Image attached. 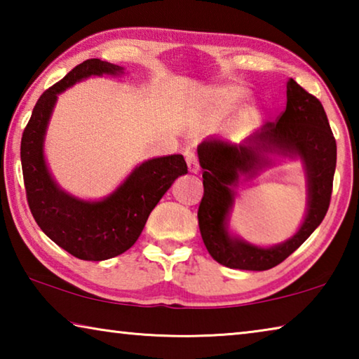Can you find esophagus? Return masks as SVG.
I'll use <instances>...</instances> for the list:
<instances>
[{"instance_id": "1", "label": "esophagus", "mask_w": 359, "mask_h": 359, "mask_svg": "<svg viewBox=\"0 0 359 359\" xmlns=\"http://www.w3.org/2000/svg\"><path fill=\"white\" fill-rule=\"evenodd\" d=\"M185 155V160H187V165H188V171L193 172V174H198L199 172V163H198V156L194 154L193 149H185L184 151Z\"/></svg>"}]
</instances>
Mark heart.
<instances>
[{"label":"heart","mask_w":359,"mask_h":359,"mask_svg":"<svg viewBox=\"0 0 359 359\" xmlns=\"http://www.w3.org/2000/svg\"><path fill=\"white\" fill-rule=\"evenodd\" d=\"M247 96L248 90L242 87V85H222V87H217L209 92L208 109L205 111H208V115L212 120H220L236 111L245 101ZM248 114L257 115V109L250 107L248 109Z\"/></svg>","instance_id":"b5f03b06"}]
</instances>
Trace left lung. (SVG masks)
Segmentation results:
<instances>
[{"label": "left lung", "instance_id": "obj_1", "mask_svg": "<svg viewBox=\"0 0 359 359\" xmlns=\"http://www.w3.org/2000/svg\"><path fill=\"white\" fill-rule=\"evenodd\" d=\"M269 154L299 156L308 175V212L298 233L274 248H258L227 233L233 187L270 165ZM204 196L198 223L204 245L217 263L231 269L267 271L287 259L311 236L330 208L337 147L321 102L299 83L287 82V109L241 144L209 137L198 145Z\"/></svg>", "mask_w": 359, "mask_h": 359}]
</instances>
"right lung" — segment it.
I'll use <instances>...</instances> for the list:
<instances>
[{
	"label": "right lung",
	"instance_id": "1",
	"mask_svg": "<svg viewBox=\"0 0 359 359\" xmlns=\"http://www.w3.org/2000/svg\"><path fill=\"white\" fill-rule=\"evenodd\" d=\"M120 76L123 68L90 58L46 90L22 135L20 160L29 210L39 228L72 257L102 261L135 245L145 222L174 180L187 174L182 155L151 158L133 169L117 190L101 201L66 193L48 172L44 137L58 95L90 76Z\"/></svg>",
	"mask_w": 359,
	"mask_h": 359
}]
</instances>
